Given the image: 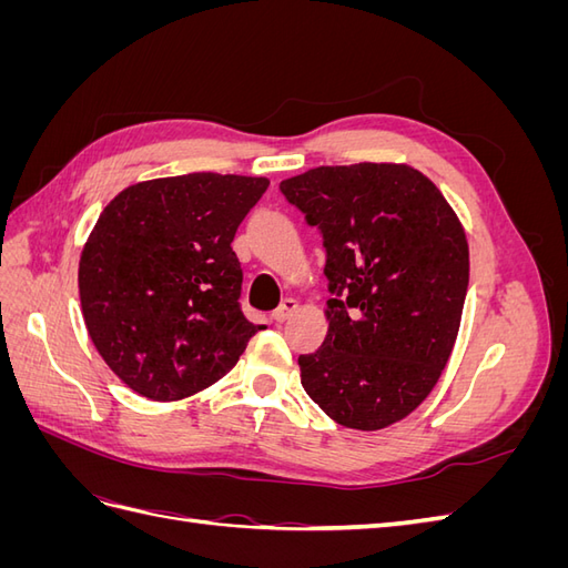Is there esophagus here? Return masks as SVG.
<instances>
[{"label": "esophagus", "mask_w": 568, "mask_h": 568, "mask_svg": "<svg viewBox=\"0 0 568 568\" xmlns=\"http://www.w3.org/2000/svg\"><path fill=\"white\" fill-rule=\"evenodd\" d=\"M296 311H298V303H296L294 298H284L282 305L277 307V311L272 313V320H274V322H286Z\"/></svg>", "instance_id": "34e87169"}]
</instances>
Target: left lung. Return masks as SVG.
<instances>
[{"mask_svg": "<svg viewBox=\"0 0 568 568\" xmlns=\"http://www.w3.org/2000/svg\"><path fill=\"white\" fill-rule=\"evenodd\" d=\"M322 232L329 280L305 393L336 424L379 432L434 390L469 286L467 234L440 189L405 163L320 165L280 184Z\"/></svg>", "mask_w": 568, "mask_h": 568, "instance_id": "8db88e82", "label": "left lung"}]
</instances>
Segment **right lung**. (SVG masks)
I'll list each match as a JSON object with an SVG mask.
<instances>
[{
	"label": "right lung",
	"mask_w": 568,
	"mask_h": 568,
	"mask_svg": "<svg viewBox=\"0 0 568 568\" xmlns=\"http://www.w3.org/2000/svg\"><path fill=\"white\" fill-rule=\"evenodd\" d=\"M267 178L189 173L136 182L101 211L78 286L84 326L120 382L182 400L222 379L261 324L244 317L236 227Z\"/></svg>",
	"instance_id": "right-lung-1"
}]
</instances>
